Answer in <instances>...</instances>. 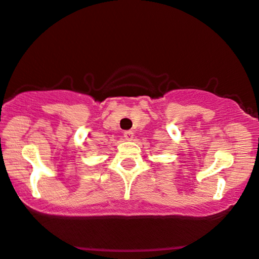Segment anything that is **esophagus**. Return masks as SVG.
<instances>
[{
    "mask_svg": "<svg viewBox=\"0 0 259 259\" xmlns=\"http://www.w3.org/2000/svg\"><path fill=\"white\" fill-rule=\"evenodd\" d=\"M123 135H124V137H125V140L130 141V140H133V137H134V133H133V132H130V130H126V132H124V133H123Z\"/></svg>",
    "mask_w": 259,
    "mask_h": 259,
    "instance_id": "obj_1",
    "label": "esophagus"
}]
</instances>
